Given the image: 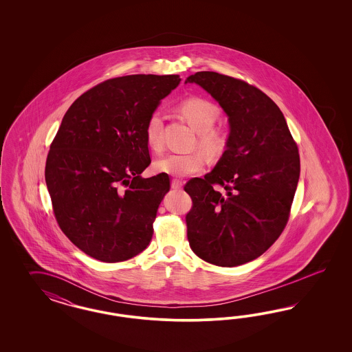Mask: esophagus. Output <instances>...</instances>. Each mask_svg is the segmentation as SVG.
<instances>
[{
  "label": "esophagus",
  "instance_id": "34e87169",
  "mask_svg": "<svg viewBox=\"0 0 352 352\" xmlns=\"http://www.w3.org/2000/svg\"><path fill=\"white\" fill-rule=\"evenodd\" d=\"M171 187L174 190H181L182 187H183V182L179 181V179H173L171 181Z\"/></svg>",
  "mask_w": 352,
  "mask_h": 352
}]
</instances>
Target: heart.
<instances>
[{
    "label": "heart",
    "instance_id": "1",
    "mask_svg": "<svg viewBox=\"0 0 352 352\" xmlns=\"http://www.w3.org/2000/svg\"><path fill=\"white\" fill-rule=\"evenodd\" d=\"M182 116L199 133V146L209 155L217 156L224 149L226 137L219 129L213 128L219 111L212 102L191 96L184 99L178 107ZM147 144L155 151L162 148L161 137V118L157 112L149 116L146 125ZM206 155L197 149L190 153H168L155 162V169L159 173L173 177H187L204 169Z\"/></svg>",
    "mask_w": 352,
    "mask_h": 352
}]
</instances>
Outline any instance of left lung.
I'll use <instances>...</instances> for the list:
<instances>
[{
  "mask_svg": "<svg viewBox=\"0 0 352 352\" xmlns=\"http://www.w3.org/2000/svg\"><path fill=\"white\" fill-rule=\"evenodd\" d=\"M186 82L213 96L230 124L215 168L184 186L192 199L187 237L205 262L240 266L262 256L288 223L300 171L298 147L280 108L256 86L209 71Z\"/></svg>",
  "mask_w": 352,
  "mask_h": 352,
  "instance_id": "8db88e82",
  "label": "left lung"
}]
</instances>
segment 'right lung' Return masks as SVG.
Here are the masks:
<instances>
[{
    "label": "right lung",
    "instance_id": "1",
    "mask_svg": "<svg viewBox=\"0 0 352 352\" xmlns=\"http://www.w3.org/2000/svg\"><path fill=\"white\" fill-rule=\"evenodd\" d=\"M178 75L109 78L65 112L45 166L54 215L87 256L115 263L143 252L170 178L140 174L151 164L146 125Z\"/></svg>",
    "mask_w": 352,
    "mask_h": 352
}]
</instances>
